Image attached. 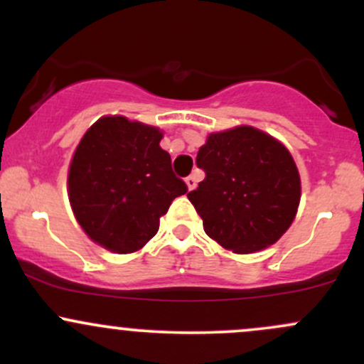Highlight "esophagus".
I'll use <instances>...</instances> for the list:
<instances>
[{"mask_svg":"<svg viewBox=\"0 0 364 364\" xmlns=\"http://www.w3.org/2000/svg\"><path fill=\"white\" fill-rule=\"evenodd\" d=\"M185 181H186V186H188V190L197 188V176H195V174H190L188 178L185 179Z\"/></svg>","mask_w":364,"mask_h":364,"instance_id":"1","label":"esophagus"}]
</instances>
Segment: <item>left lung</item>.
I'll list each match as a JSON object with an SVG mask.
<instances>
[{
  "instance_id": "obj_1",
  "label": "left lung",
  "mask_w": 364,
  "mask_h": 364,
  "mask_svg": "<svg viewBox=\"0 0 364 364\" xmlns=\"http://www.w3.org/2000/svg\"><path fill=\"white\" fill-rule=\"evenodd\" d=\"M205 178L188 198L213 240L237 254L266 249L289 230L301 200L290 151L250 126L214 133L198 150Z\"/></svg>"
}]
</instances>
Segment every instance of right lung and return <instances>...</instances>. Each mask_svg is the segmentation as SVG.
<instances>
[{
	"label": "right lung",
	"mask_w": 364,
	"mask_h": 364,
	"mask_svg": "<svg viewBox=\"0 0 364 364\" xmlns=\"http://www.w3.org/2000/svg\"><path fill=\"white\" fill-rule=\"evenodd\" d=\"M157 127L121 115L98 119L75 149L69 200L87 237L117 254L139 250L188 186L173 173Z\"/></svg>",
	"instance_id": "right-lung-1"
}]
</instances>
